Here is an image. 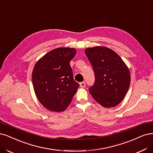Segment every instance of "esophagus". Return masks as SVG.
<instances>
[{"mask_svg":"<svg viewBox=\"0 0 153 153\" xmlns=\"http://www.w3.org/2000/svg\"><path fill=\"white\" fill-rule=\"evenodd\" d=\"M85 82H81V83H80V87H82V88H83V87H85Z\"/></svg>","mask_w":153,"mask_h":153,"instance_id":"esophagus-1","label":"esophagus"}]
</instances>
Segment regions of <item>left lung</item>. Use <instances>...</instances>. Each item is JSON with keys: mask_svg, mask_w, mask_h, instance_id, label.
<instances>
[{"mask_svg": "<svg viewBox=\"0 0 153 153\" xmlns=\"http://www.w3.org/2000/svg\"><path fill=\"white\" fill-rule=\"evenodd\" d=\"M85 53L95 74V83L89 92L104 108L117 106L130 87L128 68L117 53L106 47H88Z\"/></svg>", "mask_w": 153, "mask_h": 153, "instance_id": "obj_1", "label": "left lung"}]
</instances>
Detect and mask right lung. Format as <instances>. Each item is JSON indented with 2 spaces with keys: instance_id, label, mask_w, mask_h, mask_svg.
Segmentation results:
<instances>
[{
  "instance_id": "obj_1",
  "label": "right lung",
  "mask_w": 153,
  "mask_h": 153,
  "mask_svg": "<svg viewBox=\"0 0 153 153\" xmlns=\"http://www.w3.org/2000/svg\"><path fill=\"white\" fill-rule=\"evenodd\" d=\"M76 52L74 48L59 47L47 52L34 66L32 82L35 95L51 111H64L79 87L70 65Z\"/></svg>"
}]
</instances>
